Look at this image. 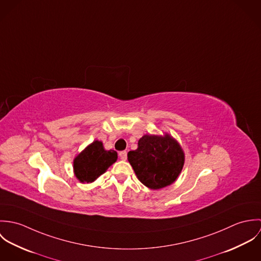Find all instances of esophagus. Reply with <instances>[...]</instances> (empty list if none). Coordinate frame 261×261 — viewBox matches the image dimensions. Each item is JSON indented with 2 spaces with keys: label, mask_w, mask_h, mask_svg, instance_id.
<instances>
[{
  "label": "esophagus",
  "mask_w": 261,
  "mask_h": 261,
  "mask_svg": "<svg viewBox=\"0 0 261 261\" xmlns=\"http://www.w3.org/2000/svg\"><path fill=\"white\" fill-rule=\"evenodd\" d=\"M118 154H119V158H120V160H122V161H125V160H126V158H127V152H126L125 150H122V151H120Z\"/></svg>",
  "instance_id": "obj_1"
}]
</instances>
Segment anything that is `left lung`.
I'll list each match as a JSON object with an SVG mask.
<instances>
[{
    "label": "left lung",
    "instance_id": "left-lung-1",
    "mask_svg": "<svg viewBox=\"0 0 261 261\" xmlns=\"http://www.w3.org/2000/svg\"><path fill=\"white\" fill-rule=\"evenodd\" d=\"M127 160L145 186L159 190L178 179L184 167L185 152L169 134L145 135L139 140L138 149L128 151Z\"/></svg>",
    "mask_w": 261,
    "mask_h": 261
}]
</instances>
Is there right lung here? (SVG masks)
<instances>
[{
	"mask_svg": "<svg viewBox=\"0 0 261 261\" xmlns=\"http://www.w3.org/2000/svg\"><path fill=\"white\" fill-rule=\"evenodd\" d=\"M117 160V152L103 148L100 141H94L80 151L73 161L75 177L81 183H92Z\"/></svg>",
	"mask_w": 261,
	"mask_h": 261,
	"instance_id": "add662e5",
	"label": "right lung"
}]
</instances>
